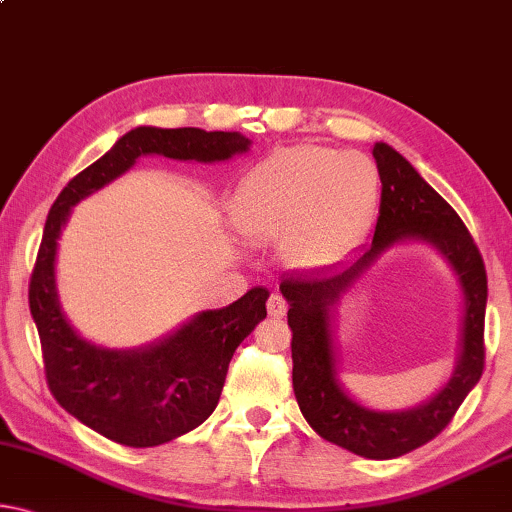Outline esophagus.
Instances as JSON below:
<instances>
[{"label": "esophagus", "mask_w": 512, "mask_h": 512, "mask_svg": "<svg viewBox=\"0 0 512 512\" xmlns=\"http://www.w3.org/2000/svg\"><path fill=\"white\" fill-rule=\"evenodd\" d=\"M267 311H270V316L274 318H283L288 311V304L279 293H272L270 300H267Z\"/></svg>", "instance_id": "1"}]
</instances>
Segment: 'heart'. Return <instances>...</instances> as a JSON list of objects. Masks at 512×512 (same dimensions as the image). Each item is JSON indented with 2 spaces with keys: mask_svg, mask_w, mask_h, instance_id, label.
I'll return each mask as SVG.
<instances>
[{
  "mask_svg": "<svg viewBox=\"0 0 512 512\" xmlns=\"http://www.w3.org/2000/svg\"><path fill=\"white\" fill-rule=\"evenodd\" d=\"M380 174L359 151L300 144L274 151L240 180L231 215L247 238L286 242L302 267L327 265L373 226Z\"/></svg>",
  "mask_w": 512,
  "mask_h": 512,
  "instance_id": "obj_1",
  "label": "heart"
}]
</instances>
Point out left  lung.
I'll list each match as a JSON object with an SVG mask.
<instances>
[{
	"instance_id": "obj_1",
	"label": "left lung",
	"mask_w": 512,
	"mask_h": 512,
	"mask_svg": "<svg viewBox=\"0 0 512 512\" xmlns=\"http://www.w3.org/2000/svg\"><path fill=\"white\" fill-rule=\"evenodd\" d=\"M373 157L382 180V199L371 247L345 265L283 277L279 290L290 304L293 391L304 419L327 442L368 460H391L435 439L481 380L487 274L481 251L458 212L419 171L382 141L373 146ZM407 239L428 241L459 274L466 300L461 355L452 380L428 404L403 413H377L350 399L337 382L331 311L384 250Z\"/></svg>"
}]
</instances>
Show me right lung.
I'll return each mask as SVG.
<instances>
[{"instance_id": "add662e5", "label": "right lung", "mask_w": 512, "mask_h": 512, "mask_svg": "<svg viewBox=\"0 0 512 512\" xmlns=\"http://www.w3.org/2000/svg\"><path fill=\"white\" fill-rule=\"evenodd\" d=\"M247 151L249 139L240 132L141 125L70 180L50 208L29 281L47 387L68 414L116 444L160 446L201 426L219 403L235 348L267 316L270 293L251 288L238 302L203 311L146 348H100L77 334L61 311L54 283L61 226L77 201L125 174L141 155L222 162Z\"/></svg>"}]
</instances>
